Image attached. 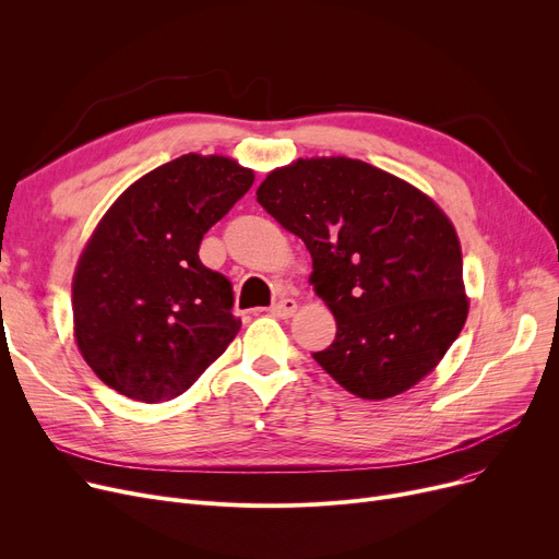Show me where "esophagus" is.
Returning a JSON list of instances; mask_svg holds the SVG:
<instances>
[{
  "label": "esophagus",
  "mask_w": 559,
  "mask_h": 559,
  "mask_svg": "<svg viewBox=\"0 0 559 559\" xmlns=\"http://www.w3.org/2000/svg\"><path fill=\"white\" fill-rule=\"evenodd\" d=\"M297 308H299V304L295 301V299H289V297H283V299H278L272 308H270V312L274 314V317H281V319H287V317H292L297 312Z\"/></svg>",
  "instance_id": "obj_1"
}]
</instances>
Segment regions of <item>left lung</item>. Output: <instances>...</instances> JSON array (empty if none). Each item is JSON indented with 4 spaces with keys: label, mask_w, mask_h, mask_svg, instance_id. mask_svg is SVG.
I'll return each instance as SVG.
<instances>
[{
    "label": "left lung",
    "mask_w": 559,
    "mask_h": 559,
    "mask_svg": "<svg viewBox=\"0 0 559 559\" xmlns=\"http://www.w3.org/2000/svg\"><path fill=\"white\" fill-rule=\"evenodd\" d=\"M258 203L312 255L310 283L337 333L312 358L360 399L396 396L457 340L468 301L451 219L369 163L299 158L270 171Z\"/></svg>",
    "instance_id": "obj_1"
}]
</instances>
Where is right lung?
Masks as SVG:
<instances>
[{
  "mask_svg": "<svg viewBox=\"0 0 559 559\" xmlns=\"http://www.w3.org/2000/svg\"><path fill=\"white\" fill-rule=\"evenodd\" d=\"M251 186L253 171L226 156L186 154L110 205L72 283L76 346L102 383L169 401L238 335L230 281L205 267L199 245Z\"/></svg>",
  "mask_w": 559,
  "mask_h": 559,
  "instance_id": "obj_1",
  "label": "right lung"
}]
</instances>
